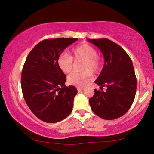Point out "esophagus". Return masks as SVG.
<instances>
[{
  "label": "esophagus",
  "mask_w": 154,
  "mask_h": 154,
  "mask_svg": "<svg viewBox=\"0 0 154 154\" xmlns=\"http://www.w3.org/2000/svg\"><path fill=\"white\" fill-rule=\"evenodd\" d=\"M83 90V88H77V91H78V92H82V91Z\"/></svg>",
  "instance_id": "1"
}]
</instances>
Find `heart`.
<instances>
[{
    "label": "heart",
    "mask_w": 154,
    "mask_h": 154,
    "mask_svg": "<svg viewBox=\"0 0 154 154\" xmlns=\"http://www.w3.org/2000/svg\"><path fill=\"white\" fill-rule=\"evenodd\" d=\"M71 56L64 54L58 57L57 64L64 73L71 72L75 60H83L82 70L83 71L73 72L69 75L67 82L69 84L78 88H83L89 83L92 78V72L97 73L101 69V62L96 49L89 44L83 43L71 50Z\"/></svg>",
    "instance_id": "heart-1"
}]
</instances>
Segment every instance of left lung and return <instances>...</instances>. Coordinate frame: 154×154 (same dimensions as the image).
<instances>
[{"instance_id":"left-lung-1","label":"left lung","mask_w":154,"mask_h":154,"mask_svg":"<svg viewBox=\"0 0 154 154\" xmlns=\"http://www.w3.org/2000/svg\"><path fill=\"white\" fill-rule=\"evenodd\" d=\"M102 52L104 66L95 83L106 92L94 90L90 98L92 111L104 119H115L129 110L134 100L137 78L131 59L118 44L107 38L90 39Z\"/></svg>"}]
</instances>
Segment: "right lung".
<instances>
[{
  "label": "right lung",
  "instance_id": "right-lung-1",
  "mask_svg": "<svg viewBox=\"0 0 154 154\" xmlns=\"http://www.w3.org/2000/svg\"><path fill=\"white\" fill-rule=\"evenodd\" d=\"M73 38L45 39L36 45L27 56L21 78L26 103L38 119L47 123L63 120L71 114L77 90L66 87V75L57 60Z\"/></svg>",
  "mask_w": 154,
  "mask_h": 154
}]
</instances>
